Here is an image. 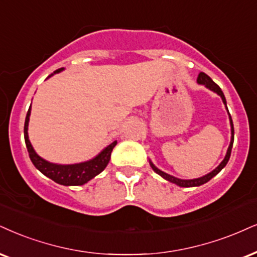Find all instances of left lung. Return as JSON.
<instances>
[{"instance_id":"8db88e82","label":"left lung","mask_w":257,"mask_h":257,"mask_svg":"<svg viewBox=\"0 0 257 257\" xmlns=\"http://www.w3.org/2000/svg\"><path fill=\"white\" fill-rule=\"evenodd\" d=\"M198 83L199 84H204L206 88H208V89H210V90H213L214 93H217L221 97V100H223L224 104H225V106H226V100H225V96H224L223 91H221V89L219 88V85L216 84L213 81L211 80L210 76L206 75L205 72H200V74H199V76H198ZM226 109H227V107H226ZM229 118H230V125H231V142H230L229 149H227V151H226L225 158H224V160L221 161V163L216 168V169L212 170V172L208 173L207 175H205V176H202V177H199V179L181 180V179H177V177H174L172 175H169V174L164 173V172H162V170H160V169H158V168H156V167L154 166V163L151 162V161H150V167L153 168V170H154L155 173L158 174V175H160V176H162L163 179L167 180V181L175 183V185L180 186V187H196V186H201V185H204V183L208 182L212 179V177L216 176L217 174L219 173L220 170L226 166V163L229 162V160H230L231 149H232L233 138H235V131H233V123H232V119H231L230 113H229Z\"/></svg>"}]
</instances>
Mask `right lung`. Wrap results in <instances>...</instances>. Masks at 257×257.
Instances as JSON below:
<instances>
[{
    "label": "right lung",
    "mask_w": 257,
    "mask_h": 257,
    "mask_svg": "<svg viewBox=\"0 0 257 257\" xmlns=\"http://www.w3.org/2000/svg\"><path fill=\"white\" fill-rule=\"evenodd\" d=\"M63 68L56 70L53 74L62 71ZM52 74V75H53ZM30 115H31V107L28 109L26 120H25V127H24V135H25V143H26L28 155L32 163L34 164V167L39 170L40 173H43L44 175L50 177L53 181L59 183L63 186H81L90 181L93 177L102 172L104 168L107 167L109 160H110V154H112L113 148L116 145V141L110 143L108 147L103 149L101 153L95 156L93 160L87 161V162H82L77 164H55L50 163L47 161L41 158L36 151H34L33 147H32L30 139H28V121H30Z\"/></svg>",
    "instance_id": "1"
}]
</instances>
